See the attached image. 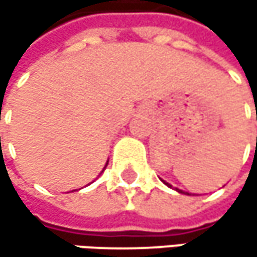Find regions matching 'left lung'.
Listing matches in <instances>:
<instances>
[{
  "label": "left lung",
  "instance_id": "left-lung-1",
  "mask_svg": "<svg viewBox=\"0 0 257 257\" xmlns=\"http://www.w3.org/2000/svg\"><path fill=\"white\" fill-rule=\"evenodd\" d=\"M161 180H162V179H161ZM162 181H164V180H162ZM164 183H165V184H167L168 187H173V186H171L170 183H167V181H164ZM176 190H177V192H180V193H187V192H183V190H180V189H177V187H176ZM187 195H189V193H187Z\"/></svg>",
  "mask_w": 257,
  "mask_h": 257
}]
</instances>
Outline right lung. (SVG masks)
<instances>
[{
  "label": "right lung",
  "instance_id": "1",
  "mask_svg": "<svg viewBox=\"0 0 257 257\" xmlns=\"http://www.w3.org/2000/svg\"><path fill=\"white\" fill-rule=\"evenodd\" d=\"M107 164H108V161H107ZM107 164H105V167H107ZM105 167H104V170H105Z\"/></svg>",
  "mask_w": 257,
  "mask_h": 257
}]
</instances>
